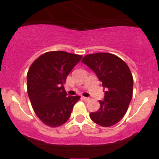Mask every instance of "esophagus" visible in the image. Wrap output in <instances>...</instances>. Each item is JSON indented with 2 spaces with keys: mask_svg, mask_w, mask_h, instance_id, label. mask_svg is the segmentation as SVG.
Returning a JSON list of instances; mask_svg holds the SVG:
<instances>
[{
  "mask_svg": "<svg viewBox=\"0 0 159 159\" xmlns=\"http://www.w3.org/2000/svg\"><path fill=\"white\" fill-rule=\"evenodd\" d=\"M82 99H83L84 101H85V102H88L89 100H90V98H89V97H84V96H83V97H82Z\"/></svg>",
  "mask_w": 159,
  "mask_h": 159,
  "instance_id": "esophagus-1",
  "label": "esophagus"
}]
</instances>
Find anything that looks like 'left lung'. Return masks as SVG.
Wrapping results in <instances>:
<instances>
[{"instance_id":"1","label":"left lung","mask_w":159,"mask_h":159,"mask_svg":"<svg viewBox=\"0 0 159 159\" xmlns=\"http://www.w3.org/2000/svg\"><path fill=\"white\" fill-rule=\"evenodd\" d=\"M81 61L93 71L105 89L99 109L91 113V120L101 126H112L123 117L132 98L130 69L123 60L109 53L88 54Z\"/></svg>"}]
</instances>
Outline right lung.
<instances>
[{
    "instance_id": "obj_1",
    "label": "right lung",
    "mask_w": 159,
    "mask_h": 159,
    "mask_svg": "<svg viewBox=\"0 0 159 159\" xmlns=\"http://www.w3.org/2000/svg\"><path fill=\"white\" fill-rule=\"evenodd\" d=\"M82 56L65 52H50L36 60L27 75V93L39 119L50 127L69 120L81 96H68L63 84Z\"/></svg>"
}]
</instances>
